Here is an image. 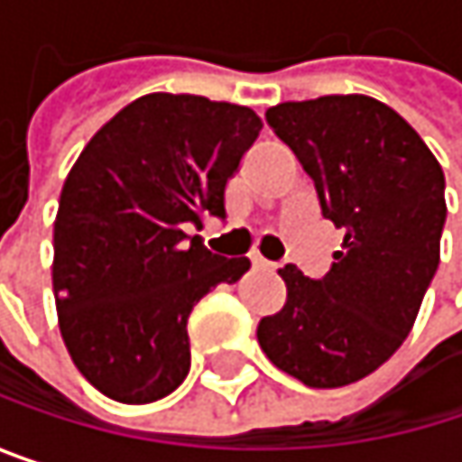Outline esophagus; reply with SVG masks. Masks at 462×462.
I'll use <instances>...</instances> for the list:
<instances>
[{
	"label": "esophagus",
	"mask_w": 462,
	"mask_h": 462,
	"mask_svg": "<svg viewBox=\"0 0 462 462\" xmlns=\"http://www.w3.org/2000/svg\"><path fill=\"white\" fill-rule=\"evenodd\" d=\"M251 262H254V267H259V270H275V267H278L275 262H270V259H264V256H254Z\"/></svg>",
	"instance_id": "34e87169"
}]
</instances>
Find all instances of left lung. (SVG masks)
I'll use <instances>...</instances> for the list:
<instances>
[{
  "label": "left lung",
  "mask_w": 462,
  "mask_h": 462,
  "mask_svg": "<svg viewBox=\"0 0 462 462\" xmlns=\"http://www.w3.org/2000/svg\"><path fill=\"white\" fill-rule=\"evenodd\" d=\"M345 230L321 281L278 270L286 305L256 326L264 356L310 388H342L383 366L412 331L439 267L444 171L417 131L369 96H321L267 109Z\"/></svg>",
  "instance_id": "left-lung-1"
}]
</instances>
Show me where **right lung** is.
I'll return each mask as SVG.
<instances>
[{
  "label": "right lung",
  "mask_w": 462,
  "mask_h": 462,
  "mask_svg": "<svg viewBox=\"0 0 462 462\" xmlns=\"http://www.w3.org/2000/svg\"><path fill=\"white\" fill-rule=\"evenodd\" d=\"M262 120L187 93L120 109L71 165L52 225V291L74 366L104 396L149 404L189 372L187 319L251 262L184 232L225 219V189Z\"/></svg>",
  "instance_id": "obj_1"
}]
</instances>
